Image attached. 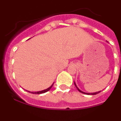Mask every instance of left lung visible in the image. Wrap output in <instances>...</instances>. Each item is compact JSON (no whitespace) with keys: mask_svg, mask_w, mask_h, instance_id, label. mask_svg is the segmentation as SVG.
<instances>
[{"mask_svg":"<svg viewBox=\"0 0 121 121\" xmlns=\"http://www.w3.org/2000/svg\"><path fill=\"white\" fill-rule=\"evenodd\" d=\"M74 85H75V86H76V87L77 88V89L78 90V91H79V92H82V93H83V94H91V95H95V94H98V93H99V92H100V91H99V92H94V93H86V92H83V91H81V90H79V89L77 87V86H76V84H75V83H74Z\"/></svg>","mask_w":121,"mask_h":121,"instance_id":"1","label":"left lung"}]
</instances>
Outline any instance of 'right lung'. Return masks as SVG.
<instances>
[{
	"label": "right lung",
	"instance_id": "add662e5",
	"mask_svg": "<svg viewBox=\"0 0 121 121\" xmlns=\"http://www.w3.org/2000/svg\"><path fill=\"white\" fill-rule=\"evenodd\" d=\"M54 84V83H53ZM53 84L51 86H50V87H49L48 88L46 89V90H43V91H38V92H30V91H28V92H30V93H32V94H42V93H45V92H47V91H49V90H50L51 88H52V86H53Z\"/></svg>",
	"mask_w": 121,
	"mask_h": 121
}]
</instances>
